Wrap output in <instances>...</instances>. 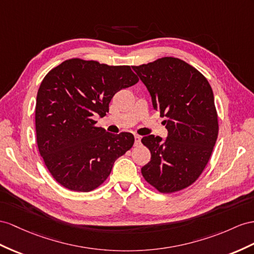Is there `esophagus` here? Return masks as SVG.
<instances>
[{"label": "esophagus", "instance_id": "esophagus-1", "mask_svg": "<svg viewBox=\"0 0 254 254\" xmlns=\"http://www.w3.org/2000/svg\"><path fill=\"white\" fill-rule=\"evenodd\" d=\"M134 137H135V146H137L139 142H140V138H141V136H139L138 134H135L134 135Z\"/></svg>", "mask_w": 254, "mask_h": 254}]
</instances>
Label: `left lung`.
Segmentation results:
<instances>
[{"label": "left lung", "mask_w": 254, "mask_h": 254, "mask_svg": "<svg viewBox=\"0 0 254 254\" xmlns=\"http://www.w3.org/2000/svg\"><path fill=\"white\" fill-rule=\"evenodd\" d=\"M150 92L168 131L141 138L151 161L142 177L161 193H173L194 184L209 162L219 132L212 89L206 77L178 58L164 57L132 66Z\"/></svg>", "instance_id": "8db88e82"}]
</instances>
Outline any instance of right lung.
Listing matches in <instances>:
<instances>
[{
	"instance_id": "right-lung-1",
	"label": "right lung",
	"mask_w": 254,
	"mask_h": 254,
	"mask_svg": "<svg viewBox=\"0 0 254 254\" xmlns=\"http://www.w3.org/2000/svg\"><path fill=\"white\" fill-rule=\"evenodd\" d=\"M138 80L128 65L79 58L62 62L45 76L36 97V141L58 184L76 192L92 191L133 147V134L108 133L93 118L106 116L113 96Z\"/></svg>"
}]
</instances>
